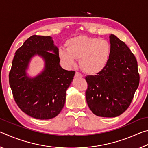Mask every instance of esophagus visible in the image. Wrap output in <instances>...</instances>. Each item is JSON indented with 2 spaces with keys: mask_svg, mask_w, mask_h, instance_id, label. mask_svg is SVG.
<instances>
[{
  "mask_svg": "<svg viewBox=\"0 0 148 148\" xmlns=\"http://www.w3.org/2000/svg\"><path fill=\"white\" fill-rule=\"evenodd\" d=\"M75 76H76V77H83V76H82V74L81 73H79V72H76Z\"/></svg>",
  "mask_w": 148,
  "mask_h": 148,
  "instance_id": "esophagus-1",
  "label": "esophagus"
}]
</instances>
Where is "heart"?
I'll list each match as a JSON object with an SVG mask.
<instances>
[{"label":"heart","mask_w":148,"mask_h":148,"mask_svg":"<svg viewBox=\"0 0 148 148\" xmlns=\"http://www.w3.org/2000/svg\"><path fill=\"white\" fill-rule=\"evenodd\" d=\"M66 49L60 48L61 60L72 66L79 59L82 69L89 74L101 72L106 66L111 53V46L106 40L84 35L77 36L66 42Z\"/></svg>","instance_id":"heart-1"}]
</instances>
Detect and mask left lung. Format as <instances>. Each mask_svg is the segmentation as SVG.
<instances>
[{
	"mask_svg": "<svg viewBox=\"0 0 148 148\" xmlns=\"http://www.w3.org/2000/svg\"><path fill=\"white\" fill-rule=\"evenodd\" d=\"M111 53L104 69L87 76V103L97 116L114 117L128 108L139 86L140 75L134 54L114 34L110 36Z\"/></svg>",
	"mask_w": 148,
	"mask_h": 148,
	"instance_id": "obj_1",
	"label": "left lung"
}]
</instances>
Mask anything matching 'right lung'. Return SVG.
Listing matches in <instances>:
<instances>
[{
    "mask_svg": "<svg viewBox=\"0 0 148 148\" xmlns=\"http://www.w3.org/2000/svg\"><path fill=\"white\" fill-rule=\"evenodd\" d=\"M34 54L45 59V69L36 78L30 79L25 71ZM59 62V49L49 36L32 35L16 51L9 73V83L15 102L28 116L49 119L61 112L75 71L61 68Z\"/></svg>",
    "mask_w": 148,
    "mask_h": 148,
    "instance_id": "1",
    "label": "right lung"
}]
</instances>
